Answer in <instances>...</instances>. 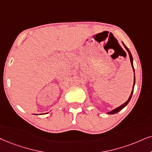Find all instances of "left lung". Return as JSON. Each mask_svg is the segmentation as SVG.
Here are the masks:
<instances>
[{
  "mask_svg": "<svg viewBox=\"0 0 152 152\" xmlns=\"http://www.w3.org/2000/svg\"><path fill=\"white\" fill-rule=\"evenodd\" d=\"M123 45L125 47V48L126 49V50L128 51V55H129V57H130V63H131V66H132V70H133V72H134V81H133V86H132V90L131 91V93H130V95L129 97V98L128 99V100L126 102H124L123 104L121 105V106H119L118 107H116V108H115L114 109H113V110H111L110 111H109V112H107V114H116V113H118V111H120L121 110H122L126 106V105L128 104V103H129V102L130 100V99H131L132 97V93H133V90H134V86H135V69H134V66H133V59H132V56L131 55V53H130V51L129 50V49L127 47H126V45L123 43Z\"/></svg>",
  "mask_w": 152,
  "mask_h": 152,
  "instance_id": "left-lung-1",
  "label": "left lung"
}]
</instances>
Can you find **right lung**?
<instances>
[{"instance_id":"add662e5","label":"right lung","mask_w":152,"mask_h":152,"mask_svg":"<svg viewBox=\"0 0 152 152\" xmlns=\"http://www.w3.org/2000/svg\"><path fill=\"white\" fill-rule=\"evenodd\" d=\"M45 114H48V113H45ZM36 115H37V114H36Z\"/></svg>"}]
</instances>
